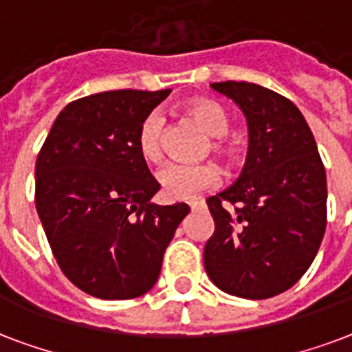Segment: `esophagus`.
I'll use <instances>...</instances> for the list:
<instances>
[{
	"mask_svg": "<svg viewBox=\"0 0 352 352\" xmlns=\"http://www.w3.org/2000/svg\"><path fill=\"white\" fill-rule=\"evenodd\" d=\"M189 207H190V209H200V207H204V200L189 201Z\"/></svg>",
	"mask_w": 352,
	"mask_h": 352,
	"instance_id": "34e87169",
	"label": "esophagus"
}]
</instances>
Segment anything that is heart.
<instances>
[{
    "label": "heart",
    "mask_w": 352,
    "mask_h": 352,
    "mask_svg": "<svg viewBox=\"0 0 352 352\" xmlns=\"http://www.w3.org/2000/svg\"><path fill=\"white\" fill-rule=\"evenodd\" d=\"M187 116L198 122L207 135L213 139V148L220 154L230 151L220 138L230 130V121L224 110L211 100H195L187 106ZM163 130L165 119L160 111H151L141 121L135 135L139 156L146 163L162 162L163 157ZM162 192L170 200H190L198 192L214 187L220 182V168L213 163L187 165V163H167L156 174Z\"/></svg>",
    "instance_id": "1"
}]
</instances>
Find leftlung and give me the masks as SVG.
<instances>
[{"mask_svg":"<svg viewBox=\"0 0 352 352\" xmlns=\"http://www.w3.org/2000/svg\"><path fill=\"white\" fill-rule=\"evenodd\" d=\"M248 122L241 178L207 198L214 220L204 266L226 294L266 299L298 283L327 228V176L316 139L292 100L252 82H214ZM228 201L234 206H223Z\"/></svg>","mask_w":352,"mask_h":352,"instance_id":"1","label":"left lung"}]
</instances>
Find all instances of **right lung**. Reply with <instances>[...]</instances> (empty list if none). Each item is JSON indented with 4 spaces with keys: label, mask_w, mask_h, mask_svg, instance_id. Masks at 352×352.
<instances>
[{
    "label": "right lung",
    "mask_w": 352,
    "mask_h": 352,
    "mask_svg": "<svg viewBox=\"0 0 352 352\" xmlns=\"http://www.w3.org/2000/svg\"><path fill=\"white\" fill-rule=\"evenodd\" d=\"M170 89H117L69 102L36 160V211L56 263L100 299H133L156 285L187 204H148L160 190L135 135Z\"/></svg>",
    "instance_id": "1"
}]
</instances>
